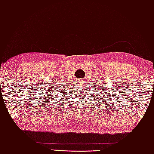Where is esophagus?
<instances>
[{"mask_svg":"<svg viewBox=\"0 0 154 154\" xmlns=\"http://www.w3.org/2000/svg\"><path fill=\"white\" fill-rule=\"evenodd\" d=\"M80 83H81V82H80Z\"/></svg>","mask_w":154,"mask_h":154,"instance_id":"obj_1","label":"esophagus"}]
</instances>
